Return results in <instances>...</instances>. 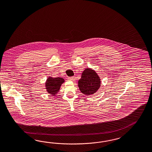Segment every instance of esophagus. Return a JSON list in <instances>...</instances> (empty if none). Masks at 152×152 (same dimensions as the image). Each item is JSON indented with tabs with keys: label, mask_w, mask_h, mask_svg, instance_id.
Segmentation results:
<instances>
[{
	"label": "esophagus",
	"mask_w": 152,
	"mask_h": 152,
	"mask_svg": "<svg viewBox=\"0 0 152 152\" xmlns=\"http://www.w3.org/2000/svg\"><path fill=\"white\" fill-rule=\"evenodd\" d=\"M75 77H69L68 80L69 81H75Z\"/></svg>",
	"instance_id": "esophagus-1"
}]
</instances>
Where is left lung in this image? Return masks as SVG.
I'll return each instance as SVG.
<instances>
[{"mask_svg":"<svg viewBox=\"0 0 152 152\" xmlns=\"http://www.w3.org/2000/svg\"><path fill=\"white\" fill-rule=\"evenodd\" d=\"M101 86V80L94 69H86L78 80V86L80 91L86 95H91L97 92Z\"/></svg>","mask_w":152,"mask_h":152,"instance_id":"left-lung-1","label":"left lung"}]
</instances>
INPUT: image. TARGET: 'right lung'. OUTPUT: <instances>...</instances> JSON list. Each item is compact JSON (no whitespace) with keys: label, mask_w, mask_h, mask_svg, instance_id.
Returning <instances> with one entry per match:
<instances>
[{"label":"right lung","mask_w":152,"mask_h":152,"mask_svg":"<svg viewBox=\"0 0 152 152\" xmlns=\"http://www.w3.org/2000/svg\"><path fill=\"white\" fill-rule=\"evenodd\" d=\"M64 82V79L62 77L53 78L48 77L45 83L46 91L52 95L56 96L58 92H59L61 85Z\"/></svg>","instance_id":"right-lung-1"}]
</instances>
